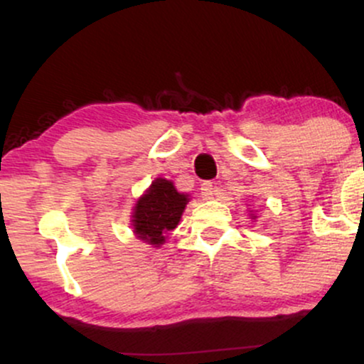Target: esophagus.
<instances>
[{
	"instance_id": "esophagus-1",
	"label": "esophagus",
	"mask_w": 364,
	"mask_h": 364,
	"mask_svg": "<svg viewBox=\"0 0 364 364\" xmlns=\"http://www.w3.org/2000/svg\"><path fill=\"white\" fill-rule=\"evenodd\" d=\"M200 191H202V196H203V198H205V200L214 198V185H212L210 181L202 183V188H200Z\"/></svg>"
}]
</instances>
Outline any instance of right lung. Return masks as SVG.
Instances as JSON below:
<instances>
[{
  "label": "right lung",
  "instance_id": "right-lung-1",
  "mask_svg": "<svg viewBox=\"0 0 364 364\" xmlns=\"http://www.w3.org/2000/svg\"><path fill=\"white\" fill-rule=\"evenodd\" d=\"M188 196L178 193L168 179L159 178L149 191L136 202L133 212V231L140 240L150 245H162L169 231L176 228Z\"/></svg>",
  "mask_w": 364,
  "mask_h": 364
}]
</instances>
